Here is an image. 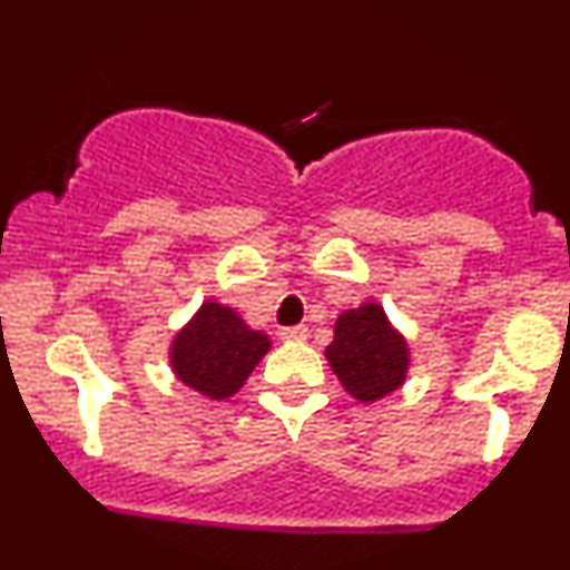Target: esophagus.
Listing matches in <instances>:
<instances>
[{
    "label": "esophagus",
    "instance_id": "34e87169",
    "mask_svg": "<svg viewBox=\"0 0 570 570\" xmlns=\"http://www.w3.org/2000/svg\"><path fill=\"white\" fill-rule=\"evenodd\" d=\"M281 338H286V342H303V338L308 336V327L306 325H292V327H281L278 333Z\"/></svg>",
    "mask_w": 570,
    "mask_h": 570
}]
</instances>
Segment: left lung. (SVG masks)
<instances>
[{
  "instance_id": "8db88e82",
  "label": "left lung",
  "mask_w": 570,
  "mask_h": 570,
  "mask_svg": "<svg viewBox=\"0 0 570 570\" xmlns=\"http://www.w3.org/2000/svg\"><path fill=\"white\" fill-rule=\"evenodd\" d=\"M325 358L355 400L375 402L405 383L411 353L377 303L350 308L336 320Z\"/></svg>"
}]
</instances>
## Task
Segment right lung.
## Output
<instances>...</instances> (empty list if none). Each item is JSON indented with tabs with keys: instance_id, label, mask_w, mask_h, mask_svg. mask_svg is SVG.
I'll return each mask as SVG.
<instances>
[{
	"instance_id": "right-lung-1",
	"label": "right lung",
	"mask_w": 570,
	"mask_h": 570,
	"mask_svg": "<svg viewBox=\"0 0 570 570\" xmlns=\"http://www.w3.org/2000/svg\"><path fill=\"white\" fill-rule=\"evenodd\" d=\"M269 350L267 333L250 331L234 308L206 301L170 344V366L184 386L226 400L248 381Z\"/></svg>"
}]
</instances>
